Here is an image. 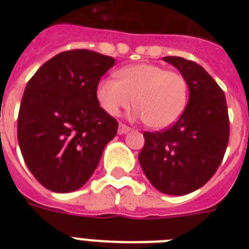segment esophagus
Listing matches in <instances>:
<instances>
[{
  "mask_svg": "<svg viewBox=\"0 0 249 249\" xmlns=\"http://www.w3.org/2000/svg\"><path fill=\"white\" fill-rule=\"evenodd\" d=\"M129 130H130V128H129V126H126V125H124V124H120L119 125V129H117V133H119V134H126Z\"/></svg>",
  "mask_w": 249,
  "mask_h": 249,
  "instance_id": "obj_1",
  "label": "esophagus"
}]
</instances>
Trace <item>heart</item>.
Instances as JSON below:
<instances>
[{"label": "heart", "instance_id": "b5f03b06", "mask_svg": "<svg viewBox=\"0 0 249 249\" xmlns=\"http://www.w3.org/2000/svg\"><path fill=\"white\" fill-rule=\"evenodd\" d=\"M117 79H105L97 86V98L106 112L117 115L134 103V117L152 129L173 125L185 111L187 83L178 72L161 66L140 63L117 71Z\"/></svg>", "mask_w": 249, "mask_h": 249}]
</instances>
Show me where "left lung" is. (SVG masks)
I'll list each match as a JSON object with an SVG mask.
<instances>
[{
    "label": "left lung",
    "mask_w": 249,
    "mask_h": 249,
    "mask_svg": "<svg viewBox=\"0 0 249 249\" xmlns=\"http://www.w3.org/2000/svg\"><path fill=\"white\" fill-rule=\"evenodd\" d=\"M181 72L190 98L177 123L163 132H144L138 155L143 173L155 189L186 195L212 178L228 147L230 123L225 93L212 76L193 60L164 56Z\"/></svg>",
    "instance_id": "8db88e82"
}]
</instances>
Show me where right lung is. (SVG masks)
Masks as SVG:
<instances>
[{
    "instance_id": "add662e5",
    "label": "right lung",
    "mask_w": 249,
    "mask_h": 249,
    "mask_svg": "<svg viewBox=\"0 0 249 249\" xmlns=\"http://www.w3.org/2000/svg\"><path fill=\"white\" fill-rule=\"evenodd\" d=\"M112 56L77 49L42 64L25 86L18 116V141L25 164L41 185L71 193L85 185L116 119L99 106L97 86Z\"/></svg>"
}]
</instances>
